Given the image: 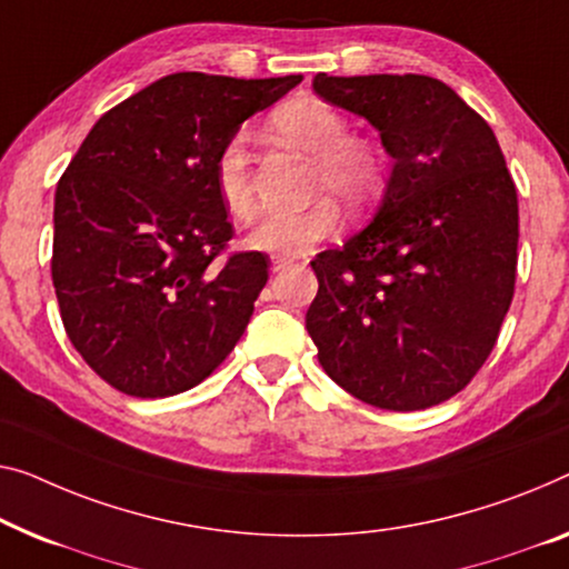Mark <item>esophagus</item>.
I'll return each instance as SVG.
<instances>
[{
	"instance_id": "1",
	"label": "esophagus",
	"mask_w": 569,
	"mask_h": 569,
	"mask_svg": "<svg viewBox=\"0 0 569 569\" xmlns=\"http://www.w3.org/2000/svg\"><path fill=\"white\" fill-rule=\"evenodd\" d=\"M288 266H291V260H288V258H273V260H270V268H273L276 273H278V270L288 268Z\"/></svg>"
}]
</instances>
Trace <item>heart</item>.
I'll use <instances>...</instances> for the list:
<instances>
[{
  "label": "heart",
  "mask_w": 569,
  "mask_h": 569,
  "mask_svg": "<svg viewBox=\"0 0 569 569\" xmlns=\"http://www.w3.org/2000/svg\"><path fill=\"white\" fill-rule=\"evenodd\" d=\"M270 132L313 160V183L350 207H366L383 193L391 163L376 140L347 134V120L321 99H291L273 109ZM250 156L244 134H232L217 152L214 189L224 209L248 219L256 209L248 176ZM339 211L329 199H317L296 211L270 214L252 227L248 248L276 258H296L327 242L337 232Z\"/></svg>",
  "instance_id": "obj_1"
}]
</instances>
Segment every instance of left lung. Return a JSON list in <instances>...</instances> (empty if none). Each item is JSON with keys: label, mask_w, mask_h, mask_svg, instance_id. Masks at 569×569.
I'll use <instances>...</instances> for the list:
<instances>
[{"label": "left lung", "mask_w": 569, "mask_h": 569, "mask_svg": "<svg viewBox=\"0 0 569 569\" xmlns=\"http://www.w3.org/2000/svg\"><path fill=\"white\" fill-rule=\"evenodd\" d=\"M311 87L376 127L391 158L370 222L311 260L317 358L360 401L429 409L482 368L513 299L519 201L501 146L431 76L317 73Z\"/></svg>", "instance_id": "left-lung-1"}]
</instances>
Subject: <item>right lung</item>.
Returning a JSON list of instances; mask_svg holds the SVG:
<instances>
[{
    "instance_id": "1",
    "label": "right lung",
    "mask_w": 569,
    "mask_h": 569,
    "mask_svg": "<svg viewBox=\"0 0 569 569\" xmlns=\"http://www.w3.org/2000/svg\"><path fill=\"white\" fill-rule=\"evenodd\" d=\"M299 81L163 76L101 114L68 163L53 207L58 307L68 339L117 391H189L242 337L268 256L214 262L232 237L214 160Z\"/></svg>"
}]
</instances>
